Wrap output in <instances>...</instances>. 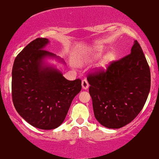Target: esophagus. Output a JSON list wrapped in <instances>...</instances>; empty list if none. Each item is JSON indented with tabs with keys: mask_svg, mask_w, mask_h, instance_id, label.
Instances as JSON below:
<instances>
[{
	"mask_svg": "<svg viewBox=\"0 0 159 159\" xmlns=\"http://www.w3.org/2000/svg\"><path fill=\"white\" fill-rule=\"evenodd\" d=\"M81 86H82V88L84 90H87L88 88V87H89V84H88V81H87L86 79H84L82 81V82H81Z\"/></svg>",
	"mask_w": 159,
	"mask_h": 159,
	"instance_id": "1",
	"label": "esophagus"
}]
</instances>
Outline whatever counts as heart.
<instances>
[{
	"label": "heart",
	"instance_id": "obj_1",
	"mask_svg": "<svg viewBox=\"0 0 159 159\" xmlns=\"http://www.w3.org/2000/svg\"><path fill=\"white\" fill-rule=\"evenodd\" d=\"M102 51H103L102 47H101V46H97V47H95L94 49L90 52L89 56H91V57H92L93 58L98 57V56L102 53ZM113 58H114V55H113V52L107 53V54L103 57V59H102L101 63H100V69H106V68H107V66L110 65V63L113 61Z\"/></svg>",
	"mask_w": 159,
	"mask_h": 159
}]
</instances>
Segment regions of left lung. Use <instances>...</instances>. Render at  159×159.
Returning a JSON list of instances; mask_svg holds the SVG:
<instances>
[{"mask_svg":"<svg viewBox=\"0 0 159 159\" xmlns=\"http://www.w3.org/2000/svg\"><path fill=\"white\" fill-rule=\"evenodd\" d=\"M88 81L94 116L102 126L119 129L133 121L151 86L149 66L138 42L129 55L112 62L106 71L90 74Z\"/></svg>","mask_w":159,"mask_h":159,"instance_id":"left-lung-1","label":"left lung"}]
</instances>
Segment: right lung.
I'll list each match as a JSON object with an SVG mask.
<instances>
[{
  "instance_id": "1",
  "label": "right lung",
  "mask_w": 159,
  "mask_h": 159,
  "mask_svg": "<svg viewBox=\"0 0 159 159\" xmlns=\"http://www.w3.org/2000/svg\"><path fill=\"white\" fill-rule=\"evenodd\" d=\"M49 43L37 38L17 55L12 69V98L17 113L40 129H52L63 123L73 99L81 90V81H68L46 58L63 59L46 51Z\"/></svg>"
}]
</instances>
